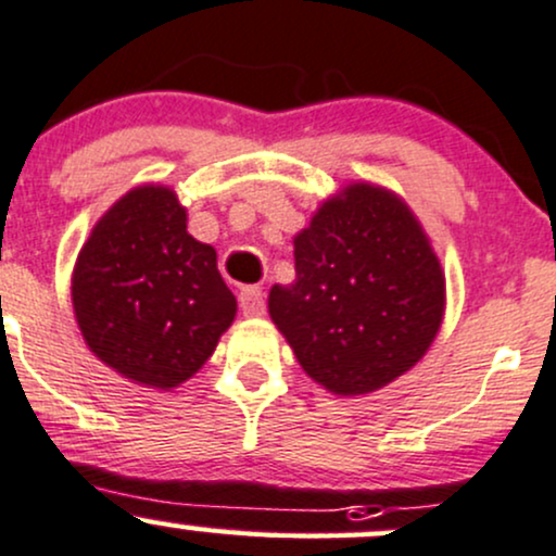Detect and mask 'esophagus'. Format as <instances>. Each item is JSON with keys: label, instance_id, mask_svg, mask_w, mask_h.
Wrapping results in <instances>:
<instances>
[{"label": "esophagus", "instance_id": "1", "mask_svg": "<svg viewBox=\"0 0 556 556\" xmlns=\"http://www.w3.org/2000/svg\"><path fill=\"white\" fill-rule=\"evenodd\" d=\"M240 311L245 316H261L266 311V298L261 288H242L240 290Z\"/></svg>", "mask_w": 556, "mask_h": 556}]
</instances>
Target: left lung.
<instances>
[{
	"instance_id": "left-lung-1",
	"label": "left lung",
	"mask_w": 556,
	"mask_h": 556,
	"mask_svg": "<svg viewBox=\"0 0 556 556\" xmlns=\"http://www.w3.org/2000/svg\"><path fill=\"white\" fill-rule=\"evenodd\" d=\"M446 282L414 213L393 192L351 185L295 237V282L268 314L319 386L364 395L412 369L435 340Z\"/></svg>"
}]
</instances>
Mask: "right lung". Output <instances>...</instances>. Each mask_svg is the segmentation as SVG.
<instances>
[{
  "mask_svg": "<svg viewBox=\"0 0 556 556\" xmlns=\"http://www.w3.org/2000/svg\"><path fill=\"white\" fill-rule=\"evenodd\" d=\"M73 311L97 358L148 388L203 367L237 314L216 250L187 231L166 187H137L91 229L73 268Z\"/></svg>",
  "mask_w": 556,
  "mask_h": 556,
  "instance_id": "right-lung-1",
  "label": "right lung"
}]
</instances>
